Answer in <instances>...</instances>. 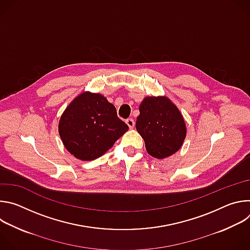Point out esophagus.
<instances>
[{
    "label": "esophagus",
    "mask_w": 250,
    "mask_h": 250,
    "mask_svg": "<svg viewBox=\"0 0 250 250\" xmlns=\"http://www.w3.org/2000/svg\"><path fill=\"white\" fill-rule=\"evenodd\" d=\"M125 124L128 125V127L129 128H133V126H134V120L133 119H131V118H128V119H126L125 120Z\"/></svg>",
    "instance_id": "obj_1"
}]
</instances>
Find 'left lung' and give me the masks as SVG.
<instances>
[{"instance_id":"obj_1","label":"left lung","mask_w":250,"mask_h":250,"mask_svg":"<svg viewBox=\"0 0 250 250\" xmlns=\"http://www.w3.org/2000/svg\"><path fill=\"white\" fill-rule=\"evenodd\" d=\"M135 127L145 140L146 151L158 159L179 150L186 136L181 113L166 97H147L142 101Z\"/></svg>"}]
</instances>
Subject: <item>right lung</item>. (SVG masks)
Segmentation results:
<instances>
[{"label":"right lung","mask_w":250,"mask_h":250,"mask_svg":"<svg viewBox=\"0 0 250 250\" xmlns=\"http://www.w3.org/2000/svg\"><path fill=\"white\" fill-rule=\"evenodd\" d=\"M58 129L66 149L89 161L108 151L128 126L104 96L86 92L67 106Z\"/></svg>","instance_id":"1"}]
</instances>
